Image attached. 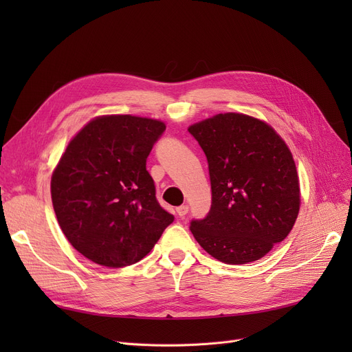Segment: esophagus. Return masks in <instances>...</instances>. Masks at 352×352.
Segmentation results:
<instances>
[{
    "instance_id": "esophagus-1",
    "label": "esophagus",
    "mask_w": 352,
    "mask_h": 352,
    "mask_svg": "<svg viewBox=\"0 0 352 352\" xmlns=\"http://www.w3.org/2000/svg\"><path fill=\"white\" fill-rule=\"evenodd\" d=\"M177 214H178L179 217L187 215V214H188V206H181V207H178V208H177Z\"/></svg>"
}]
</instances>
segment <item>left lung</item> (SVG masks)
<instances>
[{"mask_svg": "<svg viewBox=\"0 0 352 352\" xmlns=\"http://www.w3.org/2000/svg\"><path fill=\"white\" fill-rule=\"evenodd\" d=\"M208 161L212 202L192 221L197 243L215 260L248 264L281 243L297 221L301 192L285 141L255 117L224 113L188 126Z\"/></svg>", "mask_w": 352, "mask_h": 352, "instance_id": "8db88e82", "label": "left lung"}]
</instances>
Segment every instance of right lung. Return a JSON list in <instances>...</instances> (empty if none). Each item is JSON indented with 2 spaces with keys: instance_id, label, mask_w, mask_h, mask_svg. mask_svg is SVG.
<instances>
[{
  "instance_id": "right-lung-1",
  "label": "right lung",
  "mask_w": 352,
  "mask_h": 352,
  "mask_svg": "<svg viewBox=\"0 0 352 352\" xmlns=\"http://www.w3.org/2000/svg\"><path fill=\"white\" fill-rule=\"evenodd\" d=\"M164 129L154 118L100 116L68 142L51 175V199L69 244L89 261L135 264L174 221L145 168Z\"/></svg>"
}]
</instances>
